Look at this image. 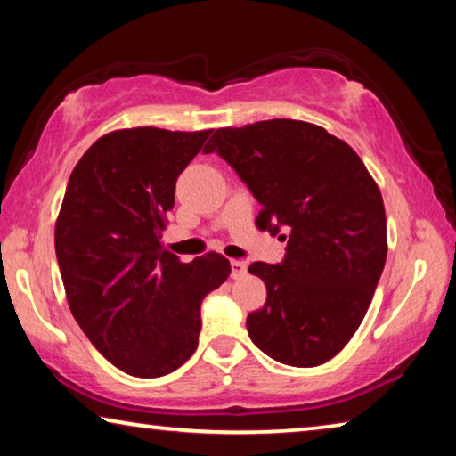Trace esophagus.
<instances>
[{
  "label": "esophagus",
  "instance_id": "obj_1",
  "mask_svg": "<svg viewBox=\"0 0 456 456\" xmlns=\"http://www.w3.org/2000/svg\"><path fill=\"white\" fill-rule=\"evenodd\" d=\"M248 272V264L241 259H231V278H243Z\"/></svg>",
  "mask_w": 456,
  "mask_h": 456
}]
</instances>
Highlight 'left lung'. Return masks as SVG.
Instances as JSON below:
<instances>
[{"instance_id": "8db88e82", "label": "left lung", "mask_w": 456, "mask_h": 456, "mask_svg": "<svg viewBox=\"0 0 456 456\" xmlns=\"http://www.w3.org/2000/svg\"><path fill=\"white\" fill-rule=\"evenodd\" d=\"M216 151L262 205L257 227L288 241L280 264L254 262L267 290L248 332L267 357L327 363L355 335L386 265L381 192L349 143L296 119L216 129Z\"/></svg>"}]
</instances>
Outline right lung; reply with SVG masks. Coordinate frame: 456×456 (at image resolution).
Returning <instances> with one entry per match:
<instances>
[{
    "mask_svg": "<svg viewBox=\"0 0 456 456\" xmlns=\"http://www.w3.org/2000/svg\"><path fill=\"white\" fill-rule=\"evenodd\" d=\"M208 135L118 129L85 151L64 192L54 248L70 313L101 355L135 378L191 359L200 302L231 273L215 251L183 264L162 248L176 178Z\"/></svg>",
    "mask_w": 456,
    "mask_h": 456,
    "instance_id": "1",
    "label": "right lung"
}]
</instances>
